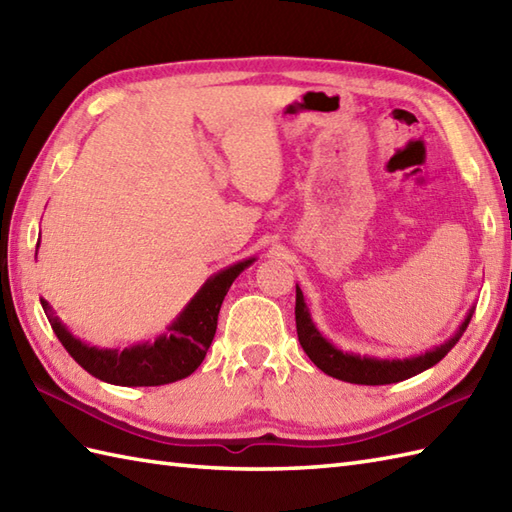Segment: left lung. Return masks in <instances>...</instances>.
<instances>
[{
    "instance_id": "1",
    "label": "left lung",
    "mask_w": 512,
    "mask_h": 512,
    "mask_svg": "<svg viewBox=\"0 0 512 512\" xmlns=\"http://www.w3.org/2000/svg\"><path fill=\"white\" fill-rule=\"evenodd\" d=\"M475 312V306L466 312L460 328L455 330L447 341L431 347V350L413 356H372V354H358V352H343L341 347H336L332 341L325 339L317 323L312 321V314L303 292L297 286V303H295V319H297V334L303 352L310 356V361L317 365L323 374L332 378L345 380V383L354 385H391L400 383L416 376L424 369L433 367L447 356L453 345L460 341L466 325H469Z\"/></svg>"
}]
</instances>
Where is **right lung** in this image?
Here are the masks:
<instances>
[{
  "label": "right lung",
  "instance_id": "1",
  "mask_svg": "<svg viewBox=\"0 0 512 512\" xmlns=\"http://www.w3.org/2000/svg\"><path fill=\"white\" fill-rule=\"evenodd\" d=\"M253 262L255 257H248L217 270L167 325L165 332L158 334L154 341H140L125 350L85 343L68 330V325L54 314L46 299H41V308L68 354L94 378L121 387L169 385L191 376L200 367L215 336L217 314L228 288Z\"/></svg>",
  "mask_w": 512,
  "mask_h": 512
}]
</instances>
